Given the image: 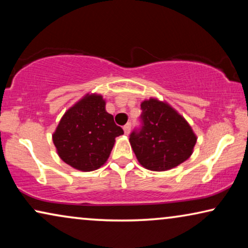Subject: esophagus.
<instances>
[{"instance_id": "1", "label": "esophagus", "mask_w": 248, "mask_h": 248, "mask_svg": "<svg viewBox=\"0 0 248 248\" xmlns=\"http://www.w3.org/2000/svg\"><path fill=\"white\" fill-rule=\"evenodd\" d=\"M123 130H124V133L127 135L128 133H130V130H131V124H130V123L125 124L124 126H123Z\"/></svg>"}]
</instances>
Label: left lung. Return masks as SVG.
<instances>
[{
	"instance_id": "1",
	"label": "left lung",
	"mask_w": 248,
	"mask_h": 248,
	"mask_svg": "<svg viewBox=\"0 0 248 248\" xmlns=\"http://www.w3.org/2000/svg\"><path fill=\"white\" fill-rule=\"evenodd\" d=\"M142 127L130 135L138 161L149 170L165 171L191 157L196 135L187 121L166 101L141 103Z\"/></svg>"
}]
</instances>
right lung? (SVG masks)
<instances>
[{
    "instance_id": "right-lung-1",
    "label": "right lung",
    "mask_w": 248,
    "mask_h": 248,
    "mask_svg": "<svg viewBox=\"0 0 248 248\" xmlns=\"http://www.w3.org/2000/svg\"><path fill=\"white\" fill-rule=\"evenodd\" d=\"M105 106L101 94L87 93L65 111L53 133L57 155L78 170L100 168L109 157L115 139L124 134Z\"/></svg>"
}]
</instances>
